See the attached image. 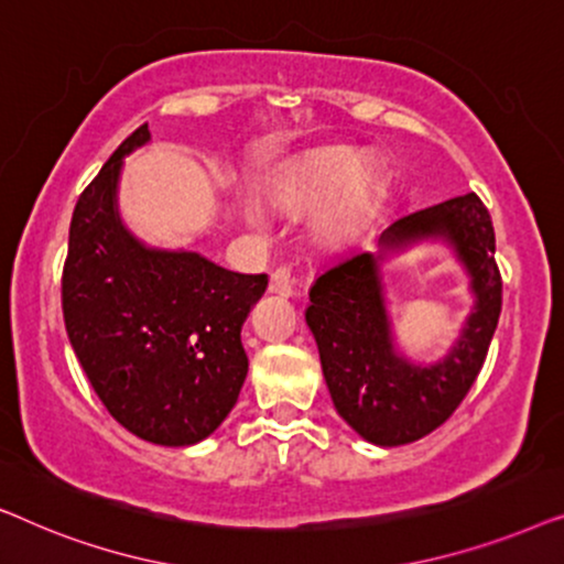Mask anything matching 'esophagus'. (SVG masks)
Wrapping results in <instances>:
<instances>
[{
	"mask_svg": "<svg viewBox=\"0 0 564 564\" xmlns=\"http://www.w3.org/2000/svg\"><path fill=\"white\" fill-rule=\"evenodd\" d=\"M269 292L280 297H290L295 292V276H292L290 267H276L272 272V280H269Z\"/></svg>",
	"mask_w": 564,
	"mask_h": 564,
	"instance_id": "obj_1",
	"label": "esophagus"
}]
</instances>
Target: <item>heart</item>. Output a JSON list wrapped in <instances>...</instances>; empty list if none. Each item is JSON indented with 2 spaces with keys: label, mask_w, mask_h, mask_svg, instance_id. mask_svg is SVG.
I'll return each instance as SVG.
<instances>
[{
  "label": "heart",
  "mask_w": 564,
  "mask_h": 564,
  "mask_svg": "<svg viewBox=\"0 0 564 564\" xmlns=\"http://www.w3.org/2000/svg\"><path fill=\"white\" fill-rule=\"evenodd\" d=\"M380 169L349 149L307 153L269 180L264 195L276 210L300 215L315 210L313 230L323 243H341L372 213Z\"/></svg>",
  "instance_id": "b5f03b06"
}]
</instances>
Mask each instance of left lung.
I'll use <instances>...</instances> for the list:
<instances>
[{"label":"left lung","mask_w":564,"mask_h":564,"mask_svg":"<svg viewBox=\"0 0 564 564\" xmlns=\"http://www.w3.org/2000/svg\"><path fill=\"white\" fill-rule=\"evenodd\" d=\"M429 237H442L458 253L476 307L451 354L423 368L391 344L379 261ZM377 246L346 253L313 282L305 321L338 415L367 442L400 446L442 426L473 388L496 334L503 282L490 213L475 192L392 220Z\"/></svg>","instance_id":"8db88e82"}]
</instances>
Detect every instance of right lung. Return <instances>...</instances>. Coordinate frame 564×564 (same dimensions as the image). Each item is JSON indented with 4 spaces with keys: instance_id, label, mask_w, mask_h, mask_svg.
I'll return each mask as SVG.
<instances>
[{
    "instance_id": "obj_1",
    "label": "right lung",
    "mask_w": 564,
    "mask_h": 564,
    "mask_svg": "<svg viewBox=\"0 0 564 564\" xmlns=\"http://www.w3.org/2000/svg\"><path fill=\"white\" fill-rule=\"evenodd\" d=\"M141 126L79 195L61 305L97 398L130 434L161 446L203 442L226 421L249 372L241 326L267 274L228 272L195 251L151 249L122 226V159Z\"/></svg>"
}]
</instances>
